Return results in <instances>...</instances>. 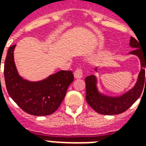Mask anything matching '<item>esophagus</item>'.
Wrapping results in <instances>:
<instances>
[{
	"label": "esophagus",
	"instance_id": "34e87169",
	"mask_svg": "<svg viewBox=\"0 0 146 146\" xmlns=\"http://www.w3.org/2000/svg\"><path fill=\"white\" fill-rule=\"evenodd\" d=\"M74 77L76 78V79H80V78H82L83 76V71L82 70L80 69V68H76V70L74 71Z\"/></svg>",
	"mask_w": 146,
	"mask_h": 146
}]
</instances>
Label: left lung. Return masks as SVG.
I'll use <instances>...</instances> for the list:
<instances>
[{"label":"left lung","instance_id":"left-lung-1","mask_svg":"<svg viewBox=\"0 0 146 146\" xmlns=\"http://www.w3.org/2000/svg\"><path fill=\"white\" fill-rule=\"evenodd\" d=\"M141 44L131 36L130 47L135 48L128 54L136 55L140 60L141 70L138 73L137 81L133 88L119 95L104 94L98 89V78L95 75H90L85 78L86 100L88 105L97 113L103 115H116L123 113L131 106L140 97L143 87L146 86V51L141 49ZM95 71L98 73V67Z\"/></svg>","mask_w":146,"mask_h":146}]
</instances>
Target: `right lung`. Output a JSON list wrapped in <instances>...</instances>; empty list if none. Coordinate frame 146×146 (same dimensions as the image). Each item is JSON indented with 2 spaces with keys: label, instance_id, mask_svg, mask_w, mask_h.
<instances>
[{
  "label": "right lung",
  "instance_id": "1",
  "mask_svg": "<svg viewBox=\"0 0 146 146\" xmlns=\"http://www.w3.org/2000/svg\"><path fill=\"white\" fill-rule=\"evenodd\" d=\"M15 46L8 48L5 62L4 73L8 95L30 115L40 116L52 114L59 107L67 89L73 81V72L61 70L38 81L24 79L19 75L15 63Z\"/></svg>",
  "mask_w": 146,
  "mask_h": 146
}]
</instances>
